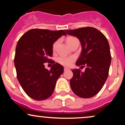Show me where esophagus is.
<instances>
[{"instance_id": "obj_1", "label": "esophagus", "mask_w": 125, "mask_h": 125, "mask_svg": "<svg viewBox=\"0 0 125 125\" xmlns=\"http://www.w3.org/2000/svg\"><path fill=\"white\" fill-rule=\"evenodd\" d=\"M67 70H69V69L67 68V67H64V71H67Z\"/></svg>"}]
</instances>
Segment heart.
Listing matches in <instances>:
<instances>
[{"mask_svg": "<svg viewBox=\"0 0 125 125\" xmlns=\"http://www.w3.org/2000/svg\"><path fill=\"white\" fill-rule=\"evenodd\" d=\"M77 39L76 38L73 36H68L66 38V42L68 44V45L71 46L72 44L73 43V42L75 41V40ZM59 43V41H56L53 44L52 46V49L53 51H54L56 50V49L57 48V46H58ZM75 58L73 56H61L59 58L57 59V61L59 63H60L62 65L65 66H71L72 63L73 62Z\"/></svg>", "mask_w": 125, "mask_h": 125, "instance_id": "b5f03b06", "label": "heart"}]
</instances>
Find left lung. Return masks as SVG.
<instances>
[{
    "label": "left lung",
    "mask_w": 125,
    "mask_h": 125,
    "mask_svg": "<svg viewBox=\"0 0 125 125\" xmlns=\"http://www.w3.org/2000/svg\"><path fill=\"white\" fill-rule=\"evenodd\" d=\"M65 31L79 39L82 50L76 64L86 67L84 72L80 69L72 70L71 89L78 96L90 98L98 94L108 76L111 62L109 44L105 36L92 27Z\"/></svg>",
    "instance_id": "left-lung-1"
}]
</instances>
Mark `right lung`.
Returning a JSON list of instances; mask_svg holds the SVG:
<instances>
[{"label":"right lung","instance_id":"obj_1","mask_svg":"<svg viewBox=\"0 0 125 125\" xmlns=\"http://www.w3.org/2000/svg\"><path fill=\"white\" fill-rule=\"evenodd\" d=\"M66 35L63 30L33 29L19 40L14 59L17 78L31 98L43 100L53 92L57 80L63 73V67L50 59L52 57V46L60 37ZM46 62L53 64L50 71L44 67Z\"/></svg>","mask_w":125,"mask_h":125}]
</instances>
